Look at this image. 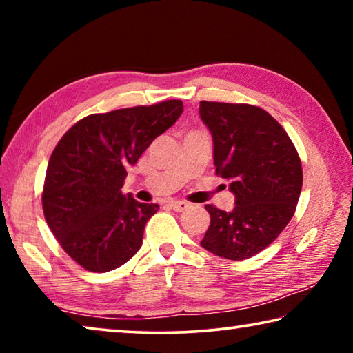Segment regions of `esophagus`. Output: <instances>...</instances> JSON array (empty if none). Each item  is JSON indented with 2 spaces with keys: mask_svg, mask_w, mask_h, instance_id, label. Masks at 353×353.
<instances>
[{
  "mask_svg": "<svg viewBox=\"0 0 353 353\" xmlns=\"http://www.w3.org/2000/svg\"><path fill=\"white\" fill-rule=\"evenodd\" d=\"M170 207L176 212H185L190 207V204H188V202H185V201H171Z\"/></svg>",
  "mask_w": 353,
  "mask_h": 353,
  "instance_id": "1",
  "label": "esophagus"
}]
</instances>
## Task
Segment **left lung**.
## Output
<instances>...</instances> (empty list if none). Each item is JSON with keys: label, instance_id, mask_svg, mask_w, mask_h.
Returning a JSON list of instances; mask_svg holds the SVG:
<instances>
[{"label": "left lung", "instance_id": "1", "mask_svg": "<svg viewBox=\"0 0 353 353\" xmlns=\"http://www.w3.org/2000/svg\"><path fill=\"white\" fill-rule=\"evenodd\" d=\"M201 119L213 137L216 176L230 181L235 207L210 213L201 246L227 260L261 252L296 212L302 190V163L285 129L261 107L201 101Z\"/></svg>", "mask_w": 353, "mask_h": 353}]
</instances>
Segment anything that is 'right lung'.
<instances>
[{"label": "right lung", "instance_id": "add662e5", "mask_svg": "<svg viewBox=\"0 0 353 353\" xmlns=\"http://www.w3.org/2000/svg\"><path fill=\"white\" fill-rule=\"evenodd\" d=\"M181 99L93 113L71 126L48 162L41 205L62 249L83 270L107 272L139 252L157 204L123 194L126 168L182 115Z\"/></svg>", "mask_w": 353, "mask_h": 353}]
</instances>
